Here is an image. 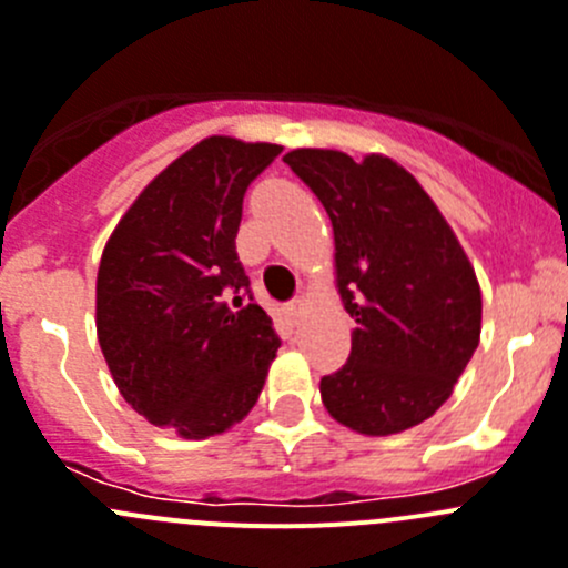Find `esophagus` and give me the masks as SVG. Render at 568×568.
<instances>
[{"mask_svg":"<svg viewBox=\"0 0 568 568\" xmlns=\"http://www.w3.org/2000/svg\"><path fill=\"white\" fill-rule=\"evenodd\" d=\"M305 311H308V302H305V300H294L288 305V308H285V314H288V320L296 325V322H302Z\"/></svg>","mask_w":568,"mask_h":568,"instance_id":"esophagus-1","label":"esophagus"}]
</instances>
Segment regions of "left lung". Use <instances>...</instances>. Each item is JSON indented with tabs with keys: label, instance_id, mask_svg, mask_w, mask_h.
Listing matches in <instances>:
<instances>
[{
	"label": "left lung",
	"instance_id": "left-lung-1",
	"mask_svg": "<svg viewBox=\"0 0 568 568\" xmlns=\"http://www.w3.org/2000/svg\"><path fill=\"white\" fill-rule=\"evenodd\" d=\"M325 206L333 268L356 327L320 384L331 417L364 437L428 420L452 397L481 333V291L452 224L404 164L333 148L283 156Z\"/></svg>",
	"mask_w": 568,
	"mask_h": 568
}]
</instances>
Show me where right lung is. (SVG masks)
<instances>
[{
	"mask_svg": "<svg viewBox=\"0 0 568 568\" xmlns=\"http://www.w3.org/2000/svg\"><path fill=\"white\" fill-rule=\"evenodd\" d=\"M274 142L206 136L145 184L103 246L98 342L116 389L184 439L230 432L257 404L280 338L235 252L243 193Z\"/></svg>",
	"mask_w": 568,
	"mask_h": 568,
	"instance_id": "1",
	"label": "right lung"
}]
</instances>
